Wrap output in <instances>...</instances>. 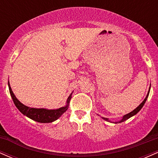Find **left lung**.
Instances as JSON below:
<instances>
[{"label": "left lung", "mask_w": 158, "mask_h": 158, "mask_svg": "<svg viewBox=\"0 0 158 158\" xmlns=\"http://www.w3.org/2000/svg\"><path fill=\"white\" fill-rule=\"evenodd\" d=\"M150 86H151V85H150ZM149 90H150V88H149ZM149 90H148V94H147V96H146V98H145L144 100L143 101L142 103H141V104L139 105V106L138 107H137V108H136L135 110H132V111H131V112H130V113L127 114H126V115H125V116H123V119H121L120 121H119V122H116V123H122V122H124V121H126V119H129L130 117H133L134 115H135V114H137V113H138V112L139 111V110H140L141 108H143V106H144L145 102H146V99H147V98H148V94H149ZM102 118L103 119H105V120L108 121V122H109V120H108V118H106V117H102Z\"/></svg>", "instance_id": "1"}]
</instances>
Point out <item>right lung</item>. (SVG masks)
<instances>
[{
    "mask_svg": "<svg viewBox=\"0 0 158 158\" xmlns=\"http://www.w3.org/2000/svg\"><path fill=\"white\" fill-rule=\"evenodd\" d=\"M9 89H10V93L11 97L12 98L14 104L17 107V108L22 113L23 115L27 116V117L30 118L32 120H35L36 122L42 123H52L53 121L56 120L62 115L63 114L68 110L69 106V102L71 99L72 94L69 96V97L67 99V105L64 107H61L58 109L53 110H48L45 108H34L27 107L22 104L17 98L15 97V94L12 92V88H11L10 82H8Z\"/></svg>",
    "mask_w": 158,
    "mask_h": 158,
    "instance_id": "add662e5",
    "label": "right lung"
}]
</instances>
